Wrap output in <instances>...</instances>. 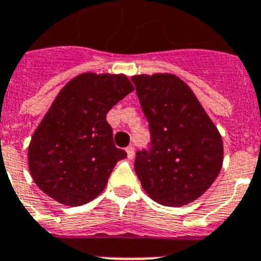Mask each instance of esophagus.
<instances>
[{"label":"esophagus","mask_w":261,"mask_h":261,"mask_svg":"<svg viewBox=\"0 0 261 261\" xmlns=\"http://www.w3.org/2000/svg\"><path fill=\"white\" fill-rule=\"evenodd\" d=\"M126 152H127V158L128 159H133L134 158V147L128 146L127 148H126Z\"/></svg>","instance_id":"1"}]
</instances>
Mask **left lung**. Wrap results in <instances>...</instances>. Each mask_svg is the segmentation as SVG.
Instances as JSON below:
<instances>
[{"mask_svg":"<svg viewBox=\"0 0 261 261\" xmlns=\"http://www.w3.org/2000/svg\"><path fill=\"white\" fill-rule=\"evenodd\" d=\"M131 81L149 130L148 148L135 156V173L153 201L187 205L205 193L221 171V135L177 76L140 74Z\"/></svg>","mask_w":261,"mask_h":261,"instance_id":"obj_1","label":"left lung"}]
</instances>
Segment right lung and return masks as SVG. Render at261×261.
<instances>
[{"instance_id": "right-lung-1", "label": "right lung", "mask_w": 261, "mask_h": 261, "mask_svg": "<svg viewBox=\"0 0 261 261\" xmlns=\"http://www.w3.org/2000/svg\"><path fill=\"white\" fill-rule=\"evenodd\" d=\"M134 90L124 74L83 73L60 90L29 146L33 180L68 206L96 198L126 151L113 142L106 114Z\"/></svg>"}]
</instances>
